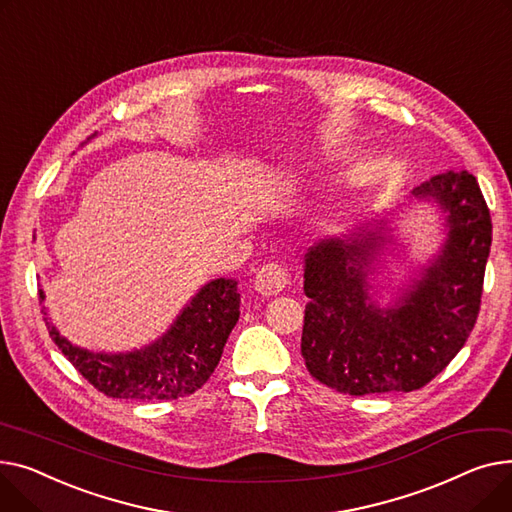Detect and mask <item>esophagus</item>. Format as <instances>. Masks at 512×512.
Returning <instances> with one entry per match:
<instances>
[{
    "mask_svg": "<svg viewBox=\"0 0 512 512\" xmlns=\"http://www.w3.org/2000/svg\"><path fill=\"white\" fill-rule=\"evenodd\" d=\"M291 283V275H289V268L279 264V262H268L264 264L254 279L256 289L262 295H277L281 293L287 285Z\"/></svg>",
    "mask_w": 512,
    "mask_h": 512,
    "instance_id": "obj_1",
    "label": "esophagus"
}]
</instances>
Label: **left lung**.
<instances>
[{"label": "left lung", "instance_id": "left-lung-1", "mask_svg": "<svg viewBox=\"0 0 512 512\" xmlns=\"http://www.w3.org/2000/svg\"><path fill=\"white\" fill-rule=\"evenodd\" d=\"M444 213L440 254L395 304L380 308L368 283L386 244L384 221L333 237L306 254L302 355L308 372L345 395L411 393L453 359L475 326L492 246L490 208L469 171H446L411 192Z\"/></svg>", "mask_w": 512, "mask_h": 512}]
</instances>
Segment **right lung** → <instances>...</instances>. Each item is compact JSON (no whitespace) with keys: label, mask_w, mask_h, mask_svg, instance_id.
I'll return each mask as SVG.
<instances>
[{"label":"right lung","mask_w":512,"mask_h":512,"mask_svg":"<svg viewBox=\"0 0 512 512\" xmlns=\"http://www.w3.org/2000/svg\"><path fill=\"white\" fill-rule=\"evenodd\" d=\"M41 302L45 293L39 291ZM45 324L68 362L103 395L134 401H173L196 393L215 372L223 347L239 318V293L233 279L206 283L177 316L167 333L128 353H95L72 345Z\"/></svg>","instance_id":"add662e5"}]
</instances>
